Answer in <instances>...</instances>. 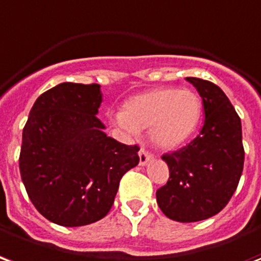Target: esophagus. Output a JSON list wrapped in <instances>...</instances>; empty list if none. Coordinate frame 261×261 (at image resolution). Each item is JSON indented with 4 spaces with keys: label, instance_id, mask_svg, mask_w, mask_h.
<instances>
[{
    "label": "esophagus",
    "instance_id": "34e87169",
    "mask_svg": "<svg viewBox=\"0 0 261 261\" xmlns=\"http://www.w3.org/2000/svg\"><path fill=\"white\" fill-rule=\"evenodd\" d=\"M151 159H153V154L146 151L144 149H140V151H139V164L146 165Z\"/></svg>",
    "mask_w": 261,
    "mask_h": 261
}]
</instances>
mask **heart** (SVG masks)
I'll list each match as a JSON object with an SVG mask.
<instances>
[{"label":"heart","mask_w":261,"mask_h":261,"mask_svg":"<svg viewBox=\"0 0 261 261\" xmlns=\"http://www.w3.org/2000/svg\"><path fill=\"white\" fill-rule=\"evenodd\" d=\"M203 102L191 89L160 87L123 102L117 123L130 133L150 128V138L160 149H176L191 138L200 122Z\"/></svg>","instance_id":"obj_1"}]
</instances>
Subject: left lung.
<instances>
[{"label": "left lung", "instance_id": "obj_1", "mask_svg": "<svg viewBox=\"0 0 261 261\" xmlns=\"http://www.w3.org/2000/svg\"><path fill=\"white\" fill-rule=\"evenodd\" d=\"M199 91L204 123L185 147L163 155L170 178L155 196L165 216L196 222L216 216L235 193L243 171L245 150L241 118L220 87L199 77H186Z\"/></svg>", "mask_w": 261, "mask_h": 261}]
</instances>
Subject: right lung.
I'll return each mask as SVG.
<instances>
[{
    "label": "right lung",
    "instance_id": "add662e5",
    "mask_svg": "<svg viewBox=\"0 0 261 261\" xmlns=\"http://www.w3.org/2000/svg\"><path fill=\"white\" fill-rule=\"evenodd\" d=\"M100 85L65 82L43 93L22 135L19 170L41 216L62 227L101 220L119 180L139 164V147L119 143L96 117Z\"/></svg>",
    "mask_w": 261,
    "mask_h": 261
}]
</instances>
